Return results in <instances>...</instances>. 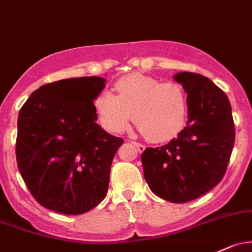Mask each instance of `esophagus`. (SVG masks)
<instances>
[{"label": "esophagus", "instance_id": "1", "mask_svg": "<svg viewBox=\"0 0 252 252\" xmlns=\"http://www.w3.org/2000/svg\"><path fill=\"white\" fill-rule=\"evenodd\" d=\"M133 142V145L134 146H136V148H137V151H139V152H144L145 151V145H142V144H139V142H135V141H131Z\"/></svg>", "mask_w": 252, "mask_h": 252}]
</instances>
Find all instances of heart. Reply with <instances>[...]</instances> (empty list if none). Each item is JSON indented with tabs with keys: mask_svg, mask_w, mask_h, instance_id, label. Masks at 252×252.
I'll return each mask as SVG.
<instances>
[{
	"mask_svg": "<svg viewBox=\"0 0 252 252\" xmlns=\"http://www.w3.org/2000/svg\"><path fill=\"white\" fill-rule=\"evenodd\" d=\"M117 96L102 92L94 107L106 130L119 134L136 122L148 140L163 142L181 130L186 118V95L179 84L141 73H131L116 83Z\"/></svg>",
	"mask_w": 252,
	"mask_h": 252,
	"instance_id": "b5f03b06",
	"label": "heart"
}]
</instances>
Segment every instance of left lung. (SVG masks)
<instances>
[{"instance_id":"1","label":"left lung","mask_w":252,"mask_h":252,"mask_svg":"<svg viewBox=\"0 0 252 252\" xmlns=\"http://www.w3.org/2000/svg\"><path fill=\"white\" fill-rule=\"evenodd\" d=\"M174 79L187 94L189 121L168 145L147 147L141 160L145 180L156 195L187 203L221 181L235 130L228 97L210 79L193 72H179Z\"/></svg>"}]
</instances>
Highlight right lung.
<instances>
[{
	"instance_id": "right-lung-1",
	"label": "right lung",
	"mask_w": 252,
	"mask_h": 252,
	"mask_svg": "<svg viewBox=\"0 0 252 252\" xmlns=\"http://www.w3.org/2000/svg\"><path fill=\"white\" fill-rule=\"evenodd\" d=\"M105 83L91 76L44 84L19 112L18 168L33 198L55 213L81 215L107 194L111 164L124 141L96 123L93 101Z\"/></svg>"
}]
</instances>
